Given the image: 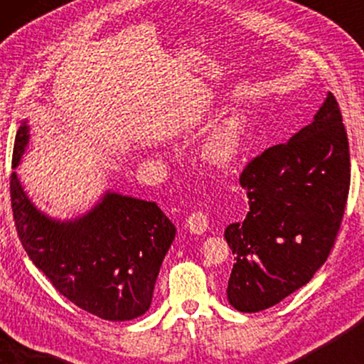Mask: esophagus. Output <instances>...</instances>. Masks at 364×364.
<instances>
[{
    "mask_svg": "<svg viewBox=\"0 0 364 364\" xmlns=\"http://www.w3.org/2000/svg\"><path fill=\"white\" fill-rule=\"evenodd\" d=\"M187 228L191 230V233H196V235H202L203 232H207L208 220L205 213L200 210L191 213L187 218Z\"/></svg>",
    "mask_w": 364,
    "mask_h": 364,
    "instance_id": "esophagus-1",
    "label": "esophagus"
}]
</instances>
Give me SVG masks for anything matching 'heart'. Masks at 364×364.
<instances>
[{"label":"heart","instance_id":"b5f03b06","mask_svg":"<svg viewBox=\"0 0 364 364\" xmlns=\"http://www.w3.org/2000/svg\"><path fill=\"white\" fill-rule=\"evenodd\" d=\"M247 124L242 117H232L213 129L203 144V157L215 166H228L240 154Z\"/></svg>","mask_w":364,"mask_h":364}]
</instances>
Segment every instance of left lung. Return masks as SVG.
I'll use <instances>...</instances> for the list:
<instances>
[{
	"mask_svg": "<svg viewBox=\"0 0 364 364\" xmlns=\"http://www.w3.org/2000/svg\"><path fill=\"white\" fill-rule=\"evenodd\" d=\"M247 217L225 228L235 255L228 303L267 310L306 285L326 262L350 192V146L335 96L313 122L243 168Z\"/></svg>",
	"mask_w": 364,
	"mask_h": 364,
	"instance_id": "left-lung-1",
	"label": "left lung"
}]
</instances>
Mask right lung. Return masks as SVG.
I'll use <instances>...</instances> for the list:
<instances>
[{
  "instance_id": "1",
  "label": "right lung",
  "mask_w": 364,
  "mask_h": 364,
  "mask_svg": "<svg viewBox=\"0 0 364 364\" xmlns=\"http://www.w3.org/2000/svg\"><path fill=\"white\" fill-rule=\"evenodd\" d=\"M29 142L24 119L16 132L13 168ZM11 207L19 240L53 287L81 310L126 321L151 308L164 257L176 227L156 202L107 191L87 213L58 220L39 210L13 171Z\"/></svg>"
}]
</instances>
